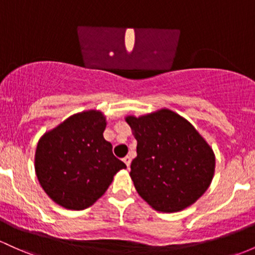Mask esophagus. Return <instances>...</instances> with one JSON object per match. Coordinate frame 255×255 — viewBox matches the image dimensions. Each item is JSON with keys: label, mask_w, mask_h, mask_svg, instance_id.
Returning <instances> with one entry per match:
<instances>
[{"label": "esophagus", "mask_w": 255, "mask_h": 255, "mask_svg": "<svg viewBox=\"0 0 255 255\" xmlns=\"http://www.w3.org/2000/svg\"><path fill=\"white\" fill-rule=\"evenodd\" d=\"M123 162L126 163V166L129 167L130 166V162H132V158L129 157V156H126V157H123Z\"/></svg>", "instance_id": "esophagus-1"}]
</instances>
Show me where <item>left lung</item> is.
Masks as SVG:
<instances>
[{
  "label": "left lung",
  "instance_id": "1",
  "mask_svg": "<svg viewBox=\"0 0 255 255\" xmlns=\"http://www.w3.org/2000/svg\"><path fill=\"white\" fill-rule=\"evenodd\" d=\"M126 121L136 139L130 177L152 208L178 212L205 194L214 174V153L186 120L163 109Z\"/></svg>",
  "mask_w": 255,
  "mask_h": 255
}]
</instances>
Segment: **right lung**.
I'll list each match as a JSON object with an SVG mask.
<instances>
[{
	"mask_svg": "<svg viewBox=\"0 0 255 255\" xmlns=\"http://www.w3.org/2000/svg\"><path fill=\"white\" fill-rule=\"evenodd\" d=\"M105 117L86 111L69 117L37 144L35 169L41 186L58 205L85 209L104 195L126 164L103 136Z\"/></svg>",
	"mask_w": 255,
	"mask_h": 255,
	"instance_id": "1",
	"label": "right lung"
}]
</instances>
